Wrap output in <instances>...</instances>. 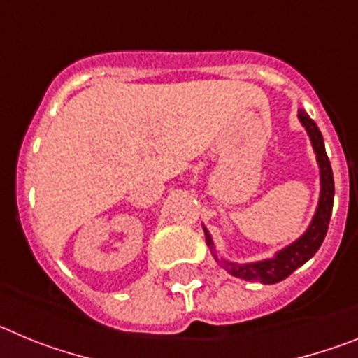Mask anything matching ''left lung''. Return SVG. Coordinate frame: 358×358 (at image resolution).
Here are the masks:
<instances>
[{"label": "left lung", "instance_id": "obj_1", "mask_svg": "<svg viewBox=\"0 0 358 358\" xmlns=\"http://www.w3.org/2000/svg\"><path fill=\"white\" fill-rule=\"evenodd\" d=\"M297 118L303 123V127L306 129L310 136V141L314 145L315 156H317L319 170H321V195H319V204L315 210L314 218L310 222L308 229L305 231V235L301 238H297L296 242L287 245L285 249H281L276 252L274 258L268 260L255 262V264H231L226 260H218V256L213 251V240L208 229L204 227V235H206V243L210 245L211 252H213L215 260L226 268L231 276L242 278L248 281H260L264 285H273L278 281L285 280L296 268L301 267L303 264L312 258L321 248L322 240L327 236L328 224H330L331 217V208H334V173H331V164L327 156V148H324V140L315 125V122L306 115L305 110L297 113Z\"/></svg>", "mask_w": 358, "mask_h": 358}]
</instances>
